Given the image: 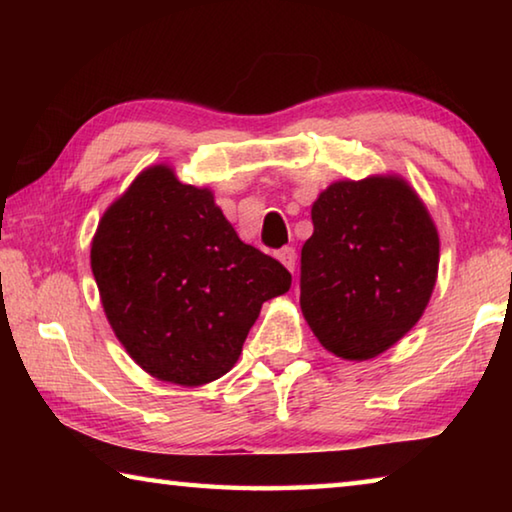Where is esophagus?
I'll use <instances>...</instances> for the list:
<instances>
[{
    "instance_id": "34e87169",
    "label": "esophagus",
    "mask_w": 512,
    "mask_h": 512,
    "mask_svg": "<svg viewBox=\"0 0 512 512\" xmlns=\"http://www.w3.org/2000/svg\"><path fill=\"white\" fill-rule=\"evenodd\" d=\"M275 257L280 259V262L289 268V271L293 273V268H296V248H291V246H284V248H280L275 253Z\"/></svg>"
}]
</instances>
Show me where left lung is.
I'll return each instance as SVG.
<instances>
[{
	"mask_svg": "<svg viewBox=\"0 0 512 512\" xmlns=\"http://www.w3.org/2000/svg\"><path fill=\"white\" fill-rule=\"evenodd\" d=\"M300 307L327 352L368 361L418 323L436 287L440 241L400 176L339 180L311 205Z\"/></svg>",
	"mask_w": 512,
	"mask_h": 512,
	"instance_id": "1",
	"label": "left lung"
}]
</instances>
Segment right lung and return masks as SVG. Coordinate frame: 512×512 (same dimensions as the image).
<instances>
[{
	"label": "right lung",
	"instance_id": "right-lung-1",
	"mask_svg": "<svg viewBox=\"0 0 512 512\" xmlns=\"http://www.w3.org/2000/svg\"><path fill=\"white\" fill-rule=\"evenodd\" d=\"M90 264L112 332L151 377L203 386L235 366L266 300L291 287L207 187L144 169L101 216Z\"/></svg>",
	"mask_w": 512,
	"mask_h": 512
}]
</instances>
